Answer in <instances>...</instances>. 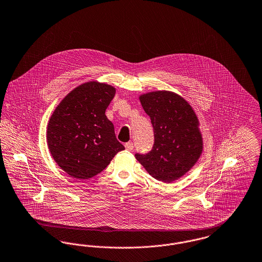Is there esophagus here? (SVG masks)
<instances>
[{"label":"esophagus","mask_w":262,"mask_h":262,"mask_svg":"<svg viewBox=\"0 0 262 262\" xmlns=\"http://www.w3.org/2000/svg\"><path fill=\"white\" fill-rule=\"evenodd\" d=\"M124 146H125V149L128 150V151H130V150L134 149V143H133V142H126V143L124 144Z\"/></svg>","instance_id":"34e87169"}]
</instances>
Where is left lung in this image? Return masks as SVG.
Masks as SVG:
<instances>
[{"mask_svg":"<svg viewBox=\"0 0 262 262\" xmlns=\"http://www.w3.org/2000/svg\"><path fill=\"white\" fill-rule=\"evenodd\" d=\"M139 100L150 117L154 143L149 152L136 154V158L156 180L175 181L194 166L202 154L198 118L188 102L175 93H147Z\"/></svg>","mask_w":262,"mask_h":262,"instance_id":"obj_1","label":"left lung"}]
</instances>
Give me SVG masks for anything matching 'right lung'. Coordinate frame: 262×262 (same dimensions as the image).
I'll list each match as a JSON object with an SVG mask.
<instances>
[{
  "mask_svg": "<svg viewBox=\"0 0 262 262\" xmlns=\"http://www.w3.org/2000/svg\"><path fill=\"white\" fill-rule=\"evenodd\" d=\"M115 93L116 89L108 84L84 83L69 93L50 117L49 151L70 176L89 179L124 149L105 114Z\"/></svg>",
  "mask_w": 262,
  "mask_h": 262,
  "instance_id": "right-lung-1",
  "label": "right lung"
}]
</instances>
